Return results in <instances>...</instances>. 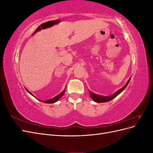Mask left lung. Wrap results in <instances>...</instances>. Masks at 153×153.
Here are the masks:
<instances>
[{"instance_id": "obj_1", "label": "left lung", "mask_w": 153, "mask_h": 153, "mask_svg": "<svg viewBox=\"0 0 153 153\" xmlns=\"http://www.w3.org/2000/svg\"><path fill=\"white\" fill-rule=\"evenodd\" d=\"M131 78H129L128 80V82L123 87H122L121 89H120L119 90H118L117 91H116L115 92L114 94H112V96H100L98 94H96L93 92H92L91 91H89V94H90V96L91 98L94 101L97 103H103V102H107V101H109L110 100H112V99H114V98H115L117 95H119L121 92L125 89V88L126 87V86L128 85V84H129V81H130Z\"/></svg>"}]
</instances>
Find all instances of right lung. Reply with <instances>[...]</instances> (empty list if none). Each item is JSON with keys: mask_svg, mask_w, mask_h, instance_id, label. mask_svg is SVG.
Listing matches in <instances>:
<instances>
[{"mask_svg": "<svg viewBox=\"0 0 153 153\" xmlns=\"http://www.w3.org/2000/svg\"><path fill=\"white\" fill-rule=\"evenodd\" d=\"M25 89L27 91V92H29V93H30L31 95L34 96L33 94H32L31 93V92H30L29 91H28L27 89ZM65 90H66V89H64V90L61 92V93H60L59 94H58L57 96L54 97V98H52V99L48 100H45V101H43V100H39V101H41V102H43V103H55V102H56V101H57L60 98H61V97L63 96V94H64V92H65Z\"/></svg>", "mask_w": 153, "mask_h": 153, "instance_id": "add662e5", "label": "right lung"}]
</instances>
